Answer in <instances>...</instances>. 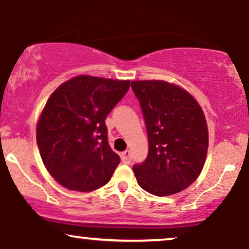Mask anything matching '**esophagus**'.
Returning a JSON list of instances; mask_svg holds the SVG:
<instances>
[{"label":"esophagus","instance_id":"1","mask_svg":"<svg viewBox=\"0 0 249 249\" xmlns=\"http://www.w3.org/2000/svg\"><path fill=\"white\" fill-rule=\"evenodd\" d=\"M122 160L123 162H125V164H130L131 160H132V154H131V151L126 150L122 153Z\"/></svg>","mask_w":249,"mask_h":249}]
</instances>
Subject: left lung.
I'll return each mask as SVG.
<instances>
[{"instance_id":"left-lung-1","label":"left lung","mask_w":249,"mask_h":249,"mask_svg":"<svg viewBox=\"0 0 249 249\" xmlns=\"http://www.w3.org/2000/svg\"><path fill=\"white\" fill-rule=\"evenodd\" d=\"M146 125L148 153L133 165L137 182L153 196L178 193L198 178L208 148L204 112L187 91L164 81L131 83Z\"/></svg>"}]
</instances>
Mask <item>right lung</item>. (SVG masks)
Here are the masks:
<instances>
[{
    "instance_id": "1",
    "label": "right lung",
    "mask_w": 249,
    "mask_h": 249,
    "mask_svg": "<svg viewBox=\"0 0 249 249\" xmlns=\"http://www.w3.org/2000/svg\"><path fill=\"white\" fill-rule=\"evenodd\" d=\"M130 81L78 76L49 97L37 124L42 160L58 184L91 192L111 179L121 158L107 142L105 119Z\"/></svg>"
}]
</instances>
